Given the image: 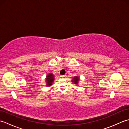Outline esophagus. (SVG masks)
Instances as JSON below:
<instances>
[{
	"instance_id": "obj_1",
	"label": "esophagus",
	"mask_w": 129,
	"mask_h": 129,
	"mask_svg": "<svg viewBox=\"0 0 129 129\" xmlns=\"http://www.w3.org/2000/svg\"><path fill=\"white\" fill-rule=\"evenodd\" d=\"M60 77L62 78H65L67 77V76L66 75H61V76H60Z\"/></svg>"
}]
</instances>
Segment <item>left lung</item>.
Instances as JSON below:
<instances>
[{"label": "left lung", "mask_w": 129, "mask_h": 129, "mask_svg": "<svg viewBox=\"0 0 129 129\" xmlns=\"http://www.w3.org/2000/svg\"><path fill=\"white\" fill-rule=\"evenodd\" d=\"M79 80V78L78 77V76H75V77L72 79V81L73 83H74L75 84H78Z\"/></svg>", "instance_id": "obj_1"}]
</instances>
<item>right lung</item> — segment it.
Returning <instances> with one entry per match:
<instances>
[{"label":"right lung","instance_id":"right-lung-1","mask_svg":"<svg viewBox=\"0 0 129 129\" xmlns=\"http://www.w3.org/2000/svg\"><path fill=\"white\" fill-rule=\"evenodd\" d=\"M54 76L53 74L49 73V74L46 76V86H50L52 84H53V82L54 81Z\"/></svg>","mask_w":129,"mask_h":129}]
</instances>
